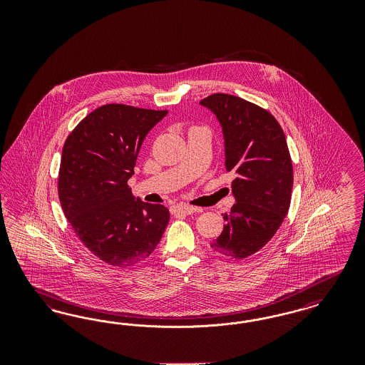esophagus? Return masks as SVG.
<instances>
[{"mask_svg":"<svg viewBox=\"0 0 365 365\" xmlns=\"http://www.w3.org/2000/svg\"><path fill=\"white\" fill-rule=\"evenodd\" d=\"M171 212L174 215H192L194 212H200V209L194 208L190 205H185V204H179V205L171 207Z\"/></svg>","mask_w":365,"mask_h":365,"instance_id":"1","label":"esophagus"}]
</instances>
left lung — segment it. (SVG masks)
I'll list each match as a JSON object with an SVG mask.
<instances>
[{
	"instance_id": "obj_1",
	"label": "left lung",
	"mask_w": 365,
	"mask_h": 365,
	"mask_svg": "<svg viewBox=\"0 0 365 365\" xmlns=\"http://www.w3.org/2000/svg\"><path fill=\"white\" fill-rule=\"evenodd\" d=\"M200 104L220 123L227 173L235 174L231 187L237 204L210 247L241 260L269 242L289 212L293 164L287 142L278 120L259 105L223 93Z\"/></svg>"
}]
</instances>
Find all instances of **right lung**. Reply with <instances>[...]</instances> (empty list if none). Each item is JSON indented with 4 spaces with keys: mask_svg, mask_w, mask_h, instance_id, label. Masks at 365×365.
Returning a JSON list of instances; mask_svg holds the SVG:
<instances>
[{
    "mask_svg": "<svg viewBox=\"0 0 365 365\" xmlns=\"http://www.w3.org/2000/svg\"><path fill=\"white\" fill-rule=\"evenodd\" d=\"M167 113L103 105L64 143L58 173L61 208L78 238L110 265L127 268L148 259L168 225V209L135 198L127 185L143 139Z\"/></svg>",
    "mask_w": 365,
    "mask_h": 365,
    "instance_id": "obj_1",
    "label": "right lung"
}]
</instances>
